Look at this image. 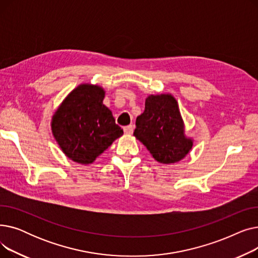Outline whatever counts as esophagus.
Instances as JSON below:
<instances>
[{
  "instance_id": "esophagus-1",
  "label": "esophagus",
  "mask_w": 258,
  "mask_h": 258,
  "mask_svg": "<svg viewBox=\"0 0 258 258\" xmlns=\"http://www.w3.org/2000/svg\"><path fill=\"white\" fill-rule=\"evenodd\" d=\"M123 131H124V134H126V135H132V134H133V131H134L133 125L124 126V127H123Z\"/></svg>"
}]
</instances>
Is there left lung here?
I'll return each mask as SVG.
<instances>
[{"mask_svg":"<svg viewBox=\"0 0 258 258\" xmlns=\"http://www.w3.org/2000/svg\"><path fill=\"white\" fill-rule=\"evenodd\" d=\"M134 136L163 164L181 161L194 145V140L185 135L178 101L169 93L148 95L145 110L137 117Z\"/></svg>","mask_w":258,"mask_h":258,"instance_id":"left-lung-1","label":"left lung"}]
</instances>
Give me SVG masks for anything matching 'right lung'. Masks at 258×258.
I'll return each instance as SVG.
<instances>
[{
  "mask_svg": "<svg viewBox=\"0 0 258 258\" xmlns=\"http://www.w3.org/2000/svg\"><path fill=\"white\" fill-rule=\"evenodd\" d=\"M102 87L81 84L52 116L51 130L62 153L76 163H93L123 135L111 110L103 104Z\"/></svg>",
  "mask_w": 258,
  "mask_h": 258,
  "instance_id": "add662e5",
  "label": "right lung"
}]
</instances>
